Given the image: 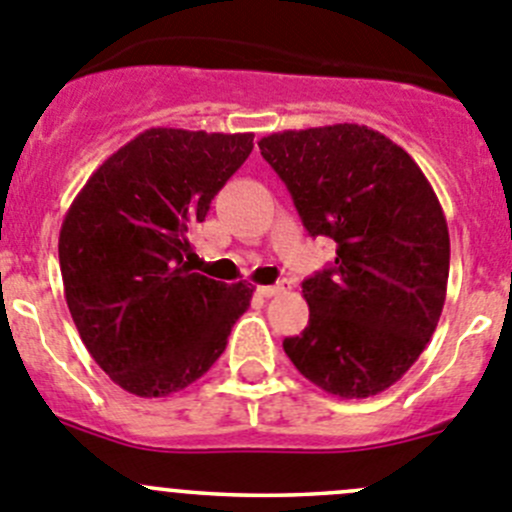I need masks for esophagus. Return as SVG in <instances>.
I'll return each instance as SVG.
<instances>
[{"label": "esophagus", "mask_w": 512, "mask_h": 512, "mask_svg": "<svg viewBox=\"0 0 512 512\" xmlns=\"http://www.w3.org/2000/svg\"><path fill=\"white\" fill-rule=\"evenodd\" d=\"M283 290V285H257L255 293L260 295V298H272V295H280Z\"/></svg>", "instance_id": "34e87169"}]
</instances>
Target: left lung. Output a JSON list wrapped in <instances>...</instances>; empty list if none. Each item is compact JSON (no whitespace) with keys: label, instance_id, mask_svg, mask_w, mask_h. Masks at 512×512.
Listing matches in <instances>:
<instances>
[{"label":"left lung","instance_id":"obj_1","mask_svg":"<svg viewBox=\"0 0 512 512\" xmlns=\"http://www.w3.org/2000/svg\"><path fill=\"white\" fill-rule=\"evenodd\" d=\"M257 146L305 229L336 242V262L303 283L310 321L285 353L328 394H381L427 348L447 298L437 194L404 148L358 123L270 133Z\"/></svg>","mask_w":512,"mask_h":512}]
</instances>
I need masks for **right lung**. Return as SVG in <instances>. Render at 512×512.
Here are the masks:
<instances>
[{
  "mask_svg": "<svg viewBox=\"0 0 512 512\" xmlns=\"http://www.w3.org/2000/svg\"><path fill=\"white\" fill-rule=\"evenodd\" d=\"M252 133L148 128L93 171L60 229L70 315L95 364L136 396H169L207 374L245 283L191 272L189 232L252 151Z\"/></svg>",
  "mask_w": 512,
  "mask_h": 512,
  "instance_id": "add662e5",
  "label": "right lung"
}]
</instances>
